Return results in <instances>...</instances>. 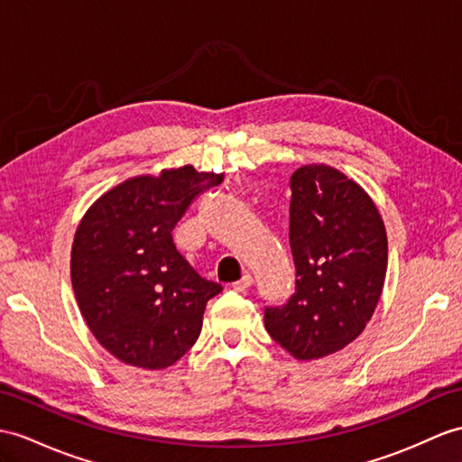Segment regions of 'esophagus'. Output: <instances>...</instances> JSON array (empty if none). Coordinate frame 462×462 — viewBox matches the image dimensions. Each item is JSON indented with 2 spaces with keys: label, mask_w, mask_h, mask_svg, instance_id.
Returning <instances> with one entry per match:
<instances>
[{
  "label": "esophagus",
  "mask_w": 462,
  "mask_h": 462,
  "mask_svg": "<svg viewBox=\"0 0 462 462\" xmlns=\"http://www.w3.org/2000/svg\"><path fill=\"white\" fill-rule=\"evenodd\" d=\"M251 286H253V276L249 273H246L241 280H237V282H233V290H237V291H245Z\"/></svg>",
  "instance_id": "esophagus-1"
}]
</instances>
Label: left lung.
Returning <instances> with one entry per match:
<instances>
[{
  "label": "left lung",
  "instance_id": "1",
  "mask_svg": "<svg viewBox=\"0 0 462 462\" xmlns=\"http://www.w3.org/2000/svg\"><path fill=\"white\" fill-rule=\"evenodd\" d=\"M290 188L296 291L264 310V328L298 361H318L353 343L373 318L388 237L373 198L337 168L301 166Z\"/></svg>",
  "mask_w": 462,
  "mask_h": 462
}]
</instances>
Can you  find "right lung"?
<instances>
[{"instance_id":"1","label":"right lung","mask_w":462,"mask_h":462,"mask_svg":"<svg viewBox=\"0 0 462 462\" xmlns=\"http://www.w3.org/2000/svg\"><path fill=\"white\" fill-rule=\"evenodd\" d=\"M221 182L223 174L189 164L133 176L78 223L70 256L78 308L121 363L168 368L198 341L208 301L223 288L176 251L172 229L198 194Z\"/></svg>"}]
</instances>
